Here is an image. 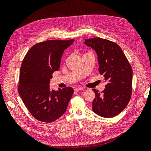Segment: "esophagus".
Masks as SVG:
<instances>
[{
    "label": "esophagus",
    "mask_w": 151,
    "mask_h": 151,
    "mask_svg": "<svg viewBox=\"0 0 151 151\" xmlns=\"http://www.w3.org/2000/svg\"><path fill=\"white\" fill-rule=\"evenodd\" d=\"M83 89H84V88H83V87H77V88L74 89V91H76V92H78V91H82V90H83Z\"/></svg>",
    "instance_id": "obj_1"
}]
</instances>
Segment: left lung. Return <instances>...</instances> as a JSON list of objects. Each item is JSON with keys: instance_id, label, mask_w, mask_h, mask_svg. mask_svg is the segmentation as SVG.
I'll return each mask as SVG.
<instances>
[{"instance_id": "left-lung-1", "label": "left lung", "mask_w": 151, "mask_h": 151, "mask_svg": "<svg viewBox=\"0 0 151 151\" xmlns=\"http://www.w3.org/2000/svg\"><path fill=\"white\" fill-rule=\"evenodd\" d=\"M84 43L96 52L99 72L107 82L101 93L93 89L96 94L93 111L104 118L116 116L126 108L131 98V65L122 48L115 43L98 37L85 40Z\"/></svg>"}]
</instances>
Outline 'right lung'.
Segmentation results:
<instances>
[{
    "label": "right lung",
    "mask_w": 151,
    "mask_h": 151,
    "mask_svg": "<svg viewBox=\"0 0 151 151\" xmlns=\"http://www.w3.org/2000/svg\"><path fill=\"white\" fill-rule=\"evenodd\" d=\"M74 42L52 40L38 43L22 60L18 92L29 113L40 122H54L66 111L74 89L68 87L55 91L49 84L53 73L59 70L63 52Z\"/></svg>",
    "instance_id": "obj_1"
}]
</instances>
